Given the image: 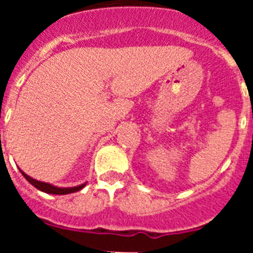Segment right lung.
Masks as SVG:
<instances>
[{
  "mask_svg": "<svg viewBox=\"0 0 253 253\" xmlns=\"http://www.w3.org/2000/svg\"><path fill=\"white\" fill-rule=\"evenodd\" d=\"M20 172H21L22 176H24V177H25L26 180H28L31 185H33V186L37 187V189L40 190V191H43V193L53 194V195H67V194L76 193V191L84 189V187L86 186V182H84V184L78 185V186H73V187H58V186H54V185L48 184V182H43V181L35 180V178H33V177H30L29 175H26L25 172L21 171V169H20Z\"/></svg>",
  "mask_w": 253,
  "mask_h": 253,
  "instance_id": "1",
  "label": "right lung"
}]
</instances>
